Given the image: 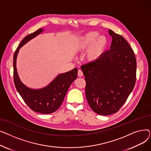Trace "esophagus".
I'll use <instances>...</instances> for the list:
<instances>
[{"instance_id": "34e87169", "label": "esophagus", "mask_w": 151, "mask_h": 151, "mask_svg": "<svg viewBox=\"0 0 151 151\" xmlns=\"http://www.w3.org/2000/svg\"><path fill=\"white\" fill-rule=\"evenodd\" d=\"M83 71L81 70H78V76H80V77H81L83 76Z\"/></svg>"}]
</instances>
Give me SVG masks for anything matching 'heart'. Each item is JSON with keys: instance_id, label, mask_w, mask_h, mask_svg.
I'll return each mask as SVG.
<instances>
[{"instance_id": "obj_1", "label": "heart", "mask_w": 151, "mask_h": 151, "mask_svg": "<svg viewBox=\"0 0 151 151\" xmlns=\"http://www.w3.org/2000/svg\"><path fill=\"white\" fill-rule=\"evenodd\" d=\"M98 35L97 32H89L78 38L75 43V48L79 51H85L89 48L86 53V58L90 62L99 60L106 49L107 39L105 36Z\"/></svg>"}]
</instances>
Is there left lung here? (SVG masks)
<instances>
[{
    "instance_id": "1",
    "label": "left lung",
    "mask_w": 151,
    "mask_h": 151,
    "mask_svg": "<svg viewBox=\"0 0 151 151\" xmlns=\"http://www.w3.org/2000/svg\"><path fill=\"white\" fill-rule=\"evenodd\" d=\"M110 50L96 62L81 65L86 96L91 108L100 115L117 112L128 99L136 82L137 60L126 40L109 30Z\"/></svg>"
}]
</instances>
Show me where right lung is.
<instances>
[{
  "label": "right lung",
  "instance_id": "right-lung-1",
  "mask_svg": "<svg viewBox=\"0 0 151 151\" xmlns=\"http://www.w3.org/2000/svg\"><path fill=\"white\" fill-rule=\"evenodd\" d=\"M42 31L39 29L24 38L15 51L13 55V79L16 89L32 110L42 114H50L55 111L62 105L70 84L77 78L78 69L75 68L65 73L59 75L48 86L42 89H31L21 83L16 67L19 50Z\"/></svg>",
  "mask_w": 151,
  "mask_h": 151
}]
</instances>
